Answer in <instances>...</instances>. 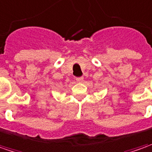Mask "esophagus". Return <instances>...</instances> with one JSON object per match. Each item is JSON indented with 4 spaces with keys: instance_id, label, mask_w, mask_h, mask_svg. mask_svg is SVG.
<instances>
[{
    "instance_id": "esophagus-1",
    "label": "esophagus",
    "mask_w": 152,
    "mask_h": 152,
    "mask_svg": "<svg viewBox=\"0 0 152 152\" xmlns=\"http://www.w3.org/2000/svg\"><path fill=\"white\" fill-rule=\"evenodd\" d=\"M76 81H77V82H79V83H80V82H83V81H84V78H83V77H77V78H76Z\"/></svg>"
}]
</instances>
